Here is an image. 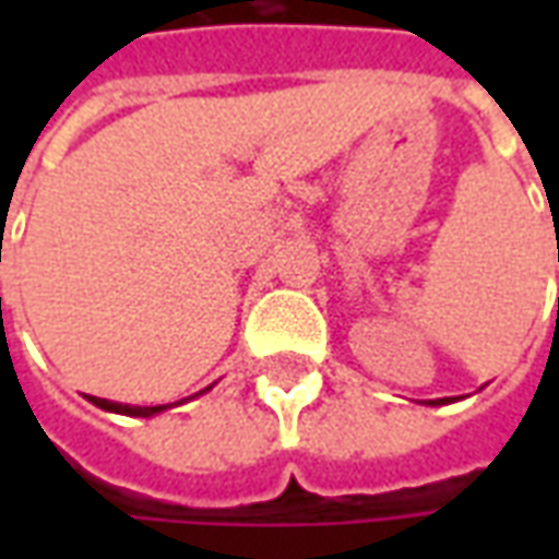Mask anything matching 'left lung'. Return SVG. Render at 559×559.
Returning a JSON list of instances; mask_svg holds the SVG:
<instances>
[{"label": "left lung", "instance_id": "obj_1", "mask_svg": "<svg viewBox=\"0 0 559 559\" xmlns=\"http://www.w3.org/2000/svg\"><path fill=\"white\" fill-rule=\"evenodd\" d=\"M443 401H445V399H440V401H433V404H443Z\"/></svg>", "mask_w": 559, "mask_h": 559}]
</instances>
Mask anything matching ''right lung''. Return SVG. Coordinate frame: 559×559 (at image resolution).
<instances>
[{"mask_svg":"<svg viewBox=\"0 0 559 559\" xmlns=\"http://www.w3.org/2000/svg\"><path fill=\"white\" fill-rule=\"evenodd\" d=\"M95 407H102V411H114V413H126V416H152V413L167 411V407H128V404H116V401L107 399H92Z\"/></svg>","mask_w":559,"mask_h":559,"instance_id":"add662e5","label":"right lung"}]
</instances>
